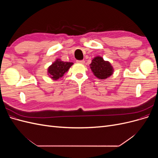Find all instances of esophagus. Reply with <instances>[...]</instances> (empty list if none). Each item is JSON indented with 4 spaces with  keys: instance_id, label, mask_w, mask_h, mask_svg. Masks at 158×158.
Wrapping results in <instances>:
<instances>
[{
    "instance_id": "1",
    "label": "esophagus",
    "mask_w": 158,
    "mask_h": 158,
    "mask_svg": "<svg viewBox=\"0 0 158 158\" xmlns=\"http://www.w3.org/2000/svg\"><path fill=\"white\" fill-rule=\"evenodd\" d=\"M78 63H80V64H84L85 63V61L84 60H76Z\"/></svg>"
}]
</instances>
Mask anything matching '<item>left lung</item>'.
Returning <instances> with one entry per match:
<instances>
[{
  "label": "left lung",
  "instance_id": "1",
  "mask_svg": "<svg viewBox=\"0 0 158 158\" xmlns=\"http://www.w3.org/2000/svg\"><path fill=\"white\" fill-rule=\"evenodd\" d=\"M89 66L95 77L101 80L107 78L114 73V69L111 63L99 56L94 57Z\"/></svg>",
  "mask_w": 158,
  "mask_h": 158
}]
</instances>
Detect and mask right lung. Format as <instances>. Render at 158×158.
<instances>
[{
	"mask_svg": "<svg viewBox=\"0 0 158 158\" xmlns=\"http://www.w3.org/2000/svg\"><path fill=\"white\" fill-rule=\"evenodd\" d=\"M73 64V63L64 62L62 61L60 59H58L49 66L47 69V74L51 79L57 80L60 78L62 76H63Z\"/></svg>",
	"mask_w": 158,
	"mask_h": 158,
	"instance_id": "1",
	"label": "right lung"
}]
</instances>
